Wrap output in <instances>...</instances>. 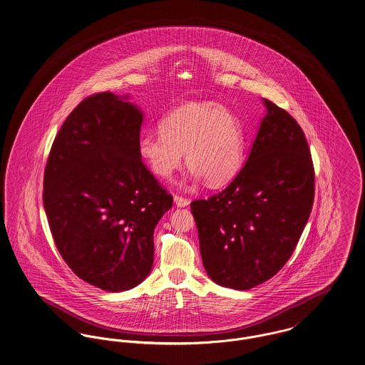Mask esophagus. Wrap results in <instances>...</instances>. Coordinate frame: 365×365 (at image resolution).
<instances>
[{
    "label": "esophagus",
    "mask_w": 365,
    "mask_h": 365,
    "mask_svg": "<svg viewBox=\"0 0 365 365\" xmlns=\"http://www.w3.org/2000/svg\"><path fill=\"white\" fill-rule=\"evenodd\" d=\"M174 202L177 205V207H187L190 205V200L182 197V196H178V195H174Z\"/></svg>",
    "instance_id": "esophagus-1"
}]
</instances>
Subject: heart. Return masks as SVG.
Returning a JSON list of instances; mask_svg holds the SVG:
<instances>
[{
  "label": "heart",
  "mask_w": 365,
  "mask_h": 365,
  "mask_svg": "<svg viewBox=\"0 0 365 365\" xmlns=\"http://www.w3.org/2000/svg\"><path fill=\"white\" fill-rule=\"evenodd\" d=\"M160 134L143 133L137 153L159 178H169L184 159L190 177L217 187L232 180L241 169L245 149L242 124L228 108L213 101L187 102L160 122Z\"/></svg>",
  "instance_id": "1"
}]
</instances>
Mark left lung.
Returning <instances> with one entry per match:
<instances>
[{
    "label": "left lung",
    "mask_w": 365,
    "mask_h": 365,
    "mask_svg": "<svg viewBox=\"0 0 365 365\" xmlns=\"http://www.w3.org/2000/svg\"><path fill=\"white\" fill-rule=\"evenodd\" d=\"M266 115L247 160L220 194L191 203L203 267L237 291L285 266L312 213L314 168L303 130L263 98Z\"/></svg>",
    "instance_id": "1"
}]
</instances>
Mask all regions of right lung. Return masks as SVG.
<instances>
[{"label":"right lung","mask_w":365,"mask_h":365,"mask_svg":"<svg viewBox=\"0 0 365 365\" xmlns=\"http://www.w3.org/2000/svg\"><path fill=\"white\" fill-rule=\"evenodd\" d=\"M128 96L86 98L62 124L44 173V209L74 274L106 292L141 284L153 264V231L171 209L137 153L143 110Z\"/></svg>","instance_id":"1"}]
</instances>
